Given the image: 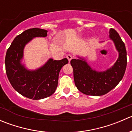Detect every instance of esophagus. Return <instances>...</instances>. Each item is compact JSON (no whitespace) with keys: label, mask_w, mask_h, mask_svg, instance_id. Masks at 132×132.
Returning <instances> with one entry per match:
<instances>
[{"label":"esophagus","mask_w":132,"mask_h":132,"mask_svg":"<svg viewBox=\"0 0 132 132\" xmlns=\"http://www.w3.org/2000/svg\"><path fill=\"white\" fill-rule=\"evenodd\" d=\"M66 57H67L68 59L69 62H70V61H71V60L73 59V56L71 55H70V54H69V55H68L67 56H66Z\"/></svg>","instance_id":"esophagus-1"}]
</instances>
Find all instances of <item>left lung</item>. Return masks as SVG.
<instances>
[{"mask_svg":"<svg viewBox=\"0 0 132 132\" xmlns=\"http://www.w3.org/2000/svg\"><path fill=\"white\" fill-rule=\"evenodd\" d=\"M110 38L114 41L119 52V58L112 68L103 72L93 70L85 61L72 59L75 84L80 91L87 95L102 96L114 88L123 78L127 64L125 45L119 34L110 29Z\"/></svg>","mask_w":132,"mask_h":132,"instance_id":"obj_1","label":"left lung"}]
</instances>
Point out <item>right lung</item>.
I'll use <instances>...</instances> for the list:
<instances>
[{
	"mask_svg": "<svg viewBox=\"0 0 132 132\" xmlns=\"http://www.w3.org/2000/svg\"><path fill=\"white\" fill-rule=\"evenodd\" d=\"M47 30L32 28L17 36L7 49L5 58L6 72L13 88L29 99L40 100L54 94L58 84L59 74L68 63L66 58L60 61L49 59L45 66L36 71H28L20 64L25 45L34 37H45Z\"/></svg>",
	"mask_w": 132,
	"mask_h": 132,
	"instance_id": "right-lung-1",
	"label": "right lung"
}]
</instances>
